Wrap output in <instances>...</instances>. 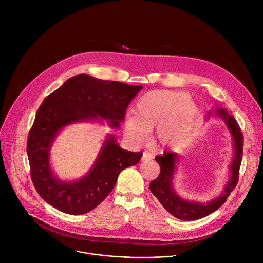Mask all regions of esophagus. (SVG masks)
<instances>
[{"label":"esophagus","mask_w":263,"mask_h":263,"mask_svg":"<svg viewBox=\"0 0 263 263\" xmlns=\"http://www.w3.org/2000/svg\"><path fill=\"white\" fill-rule=\"evenodd\" d=\"M153 156L149 154L148 152H143L142 156H141V160H148V159H152Z\"/></svg>","instance_id":"obj_1"}]
</instances>
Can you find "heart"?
<instances>
[{
    "mask_svg": "<svg viewBox=\"0 0 263 263\" xmlns=\"http://www.w3.org/2000/svg\"><path fill=\"white\" fill-rule=\"evenodd\" d=\"M189 93L173 90H152L139 98L135 116H128L124 123L126 134L142 142L147 133L157 128V139L162 144L178 140L185 128L197 117V107Z\"/></svg>",
    "mask_w": 263,
    "mask_h": 263,
    "instance_id": "b5f03b06",
    "label": "heart"
}]
</instances>
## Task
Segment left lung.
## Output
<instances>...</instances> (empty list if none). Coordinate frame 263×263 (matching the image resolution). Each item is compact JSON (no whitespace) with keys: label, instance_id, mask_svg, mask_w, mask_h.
<instances>
[{"label":"left lung","instance_id":"1","mask_svg":"<svg viewBox=\"0 0 263 263\" xmlns=\"http://www.w3.org/2000/svg\"><path fill=\"white\" fill-rule=\"evenodd\" d=\"M212 114L214 116H218L226 123L233 137L234 145V156L230 165V179L224 185L222 193L218 197L206 203L182 199L177 195L173 187L176 163H178L179 160L178 154L175 152H163V155L155 157L156 161L160 165V174L155 180L149 183V190L158 199L165 210L182 220H195L203 218L204 216H207L218 209L227 201V198L233 192L238 182L239 167L242 158L243 135L234 117L229 115L226 110L222 108H216L214 111H209L206 119H209Z\"/></svg>","mask_w":263,"mask_h":263}]
</instances>
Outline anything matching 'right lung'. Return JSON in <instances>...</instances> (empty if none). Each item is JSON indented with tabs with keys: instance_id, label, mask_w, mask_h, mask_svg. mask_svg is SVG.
<instances>
[{
	"instance_id": "obj_1",
	"label": "right lung",
	"mask_w": 263,
	"mask_h": 263,
	"mask_svg": "<svg viewBox=\"0 0 263 263\" xmlns=\"http://www.w3.org/2000/svg\"><path fill=\"white\" fill-rule=\"evenodd\" d=\"M142 89L81 73L49 95L40 106L29 132L27 154L31 179L39 195L56 209L73 215L95 209L114 190L120 173L135 165L141 152H130L108 135L89 173L77 181L59 180L50 164V149L57 134L67 125L97 121L119 128L131 100Z\"/></svg>"
}]
</instances>
